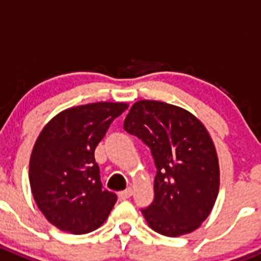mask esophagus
Instances as JSON below:
<instances>
[{
	"instance_id": "esophagus-1",
	"label": "esophagus",
	"mask_w": 261,
	"mask_h": 261,
	"mask_svg": "<svg viewBox=\"0 0 261 261\" xmlns=\"http://www.w3.org/2000/svg\"><path fill=\"white\" fill-rule=\"evenodd\" d=\"M131 196H133V189L131 188H127L126 191H122L118 193L119 199H127V198H130Z\"/></svg>"
}]
</instances>
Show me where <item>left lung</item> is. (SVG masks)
I'll list each match as a JSON object with an SVG mask.
<instances>
[{"label": "left lung", "instance_id": "left-lung-1", "mask_svg": "<svg viewBox=\"0 0 261 261\" xmlns=\"http://www.w3.org/2000/svg\"><path fill=\"white\" fill-rule=\"evenodd\" d=\"M123 128L154 160V199L142 213L154 232L179 237L196 230L215 204L220 171L207 130L186 109L157 100L131 107Z\"/></svg>", "mask_w": 261, "mask_h": 261}]
</instances>
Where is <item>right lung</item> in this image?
<instances>
[{"label":"right lung","mask_w":261,"mask_h":261,"mask_svg":"<svg viewBox=\"0 0 261 261\" xmlns=\"http://www.w3.org/2000/svg\"><path fill=\"white\" fill-rule=\"evenodd\" d=\"M125 103H91L65 109L43 127L29 161L36 203L53 225L73 234L97 229L117 196L103 189L94 152Z\"/></svg>","instance_id":"right-lung-1"}]
</instances>
